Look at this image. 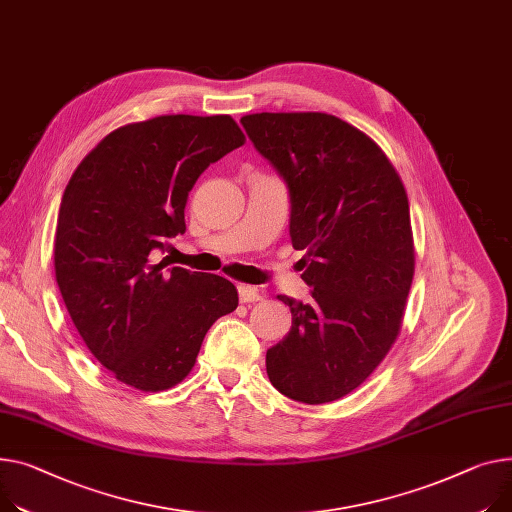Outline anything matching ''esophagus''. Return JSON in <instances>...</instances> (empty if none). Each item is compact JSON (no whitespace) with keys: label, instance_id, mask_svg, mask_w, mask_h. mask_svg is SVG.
<instances>
[{"label":"esophagus","instance_id":"esophagus-1","mask_svg":"<svg viewBox=\"0 0 512 512\" xmlns=\"http://www.w3.org/2000/svg\"><path fill=\"white\" fill-rule=\"evenodd\" d=\"M238 298H241V302H257V300H261L263 296L259 294V290H257L255 286L238 284Z\"/></svg>","mask_w":512,"mask_h":512}]
</instances>
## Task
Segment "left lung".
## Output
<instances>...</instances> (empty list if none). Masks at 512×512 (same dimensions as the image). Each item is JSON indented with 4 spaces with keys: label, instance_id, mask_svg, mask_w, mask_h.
<instances>
[{
    "label": "left lung",
    "instance_id": "obj_1",
    "mask_svg": "<svg viewBox=\"0 0 512 512\" xmlns=\"http://www.w3.org/2000/svg\"><path fill=\"white\" fill-rule=\"evenodd\" d=\"M247 135L290 191L292 247L313 302L278 296L292 329L267 350L282 395L329 403L358 389L401 331L416 249L395 166L366 133L327 113H253Z\"/></svg>",
    "mask_w": 512,
    "mask_h": 512
}]
</instances>
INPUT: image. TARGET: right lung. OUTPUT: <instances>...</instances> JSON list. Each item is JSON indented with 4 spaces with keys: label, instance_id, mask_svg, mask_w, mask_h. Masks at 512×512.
Returning a JSON list of instances; mask_svg holds the SVG:
<instances>
[{
    "label": "right lung",
    "instance_id": "add662e5",
    "mask_svg": "<svg viewBox=\"0 0 512 512\" xmlns=\"http://www.w3.org/2000/svg\"><path fill=\"white\" fill-rule=\"evenodd\" d=\"M230 115L127 123L78 164L55 230V278L78 333L115 379L164 391L193 370L208 329L238 306L232 282L152 261L185 232L189 191L241 148Z\"/></svg>",
    "mask_w": 512,
    "mask_h": 512
}]
</instances>
